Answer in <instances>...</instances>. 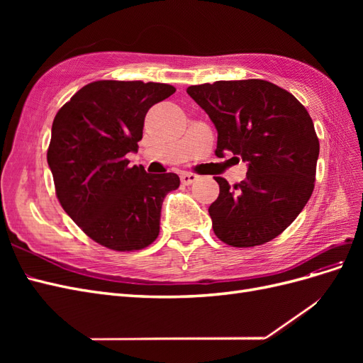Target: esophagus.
Instances as JSON below:
<instances>
[{
  "mask_svg": "<svg viewBox=\"0 0 363 363\" xmlns=\"http://www.w3.org/2000/svg\"><path fill=\"white\" fill-rule=\"evenodd\" d=\"M180 179H182V183H183L184 186H188V184H192L194 182L199 180V175L192 174V172H183V174L180 175Z\"/></svg>",
  "mask_w": 363,
  "mask_h": 363,
  "instance_id": "34e87169",
  "label": "esophagus"
}]
</instances>
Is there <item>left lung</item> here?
<instances>
[{
	"label": "left lung",
	"instance_id": "1",
	"mask_svg": "<svg viewBox=\"0 0 363 363\" xmlns=\"http://www.w3.org/2000/svg\"><path fill=\"white\" fill-rule=\"evenodd\" d=\"M192 100L218 131L215 155L232 151L248 163L247 179L230 188L223 177L208 207L215 235L227 245L256 247L277 238L313 192L320 140L296 98L267 80L189 86Z\"/></svg>",
	"mask_w": 363,
	"mask_h": 363
}]
</instances>
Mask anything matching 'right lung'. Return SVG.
Returning <instances> with one entry per match:
<instances>
[{
  "mask_svg": "<svg viewBox=\"0 0 363 363\" xmlns=\"http://www.w3.org/2000/svg\"><path fill=\"white\" fill-rule=\"evenodd\" d=\"M164 83L100 80L83 86L52 121L47 152L57 200L72 221L103 247L135 251L160 232V211L177 174L128 167L150 107L171 96Z\"/></svg>",
  "mask_w": 363,
  "mask_h": 363,
  "instance_id": "obj_1",
  "label": "right lung"
}]
</instances>
